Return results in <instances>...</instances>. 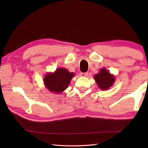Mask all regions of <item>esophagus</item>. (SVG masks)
Wrapping results in <instances>:
<instances>
[{"label":"esophagus","instance_id":"1","mask_svg":"<svg viewBox=\"0 0 148 148\" xmlns=\"http://www.w3.org/2000/svg\"><path fill=\"white\" fill-rule=\"evenodd\" d=\"M87 74H88L87 72H81V73H80V76L82 77H86L87 76Z\"/></svg>","mask_w":148,"mask_h":148}]
</instances>
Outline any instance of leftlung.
I'll return each instance as SVG.
<instances>
[{
	"label": "left lung",
	"instance_id": "left-lung-1",
	"mask_svg": "<svg viewBox=\"0 0 148 148\" xmlns=\"http://www.w3.org/2000/svg\"><path fill=\"white\" fill-rule=\"evenodd\" d=\"M94 79L97 86L101 90H108L113 86L116 78L106 68H102L99 72L94 76Z\"/></svg>",
	"mask_w": 148,
	"mask_h": 148
}]
</instances>
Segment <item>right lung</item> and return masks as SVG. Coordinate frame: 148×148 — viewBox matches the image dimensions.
Masks as SVG:
<instances>
[{"mask_svg":"<svg viewBox=\"0 0 148 148\" xmlns=\"http://www.w3.org/2000/svg\"><path fill=\"white\" fill-rule=\"evenodd\" d=\"M75 74L64 68H58L53 72H47L43 82L45 87L51 92L61 94L69 87Z\"/></svg>","mask_w":148,"mask_h":148,"instance_id":"obj_1","label":"right lung"}]
</instances>
